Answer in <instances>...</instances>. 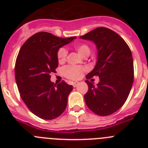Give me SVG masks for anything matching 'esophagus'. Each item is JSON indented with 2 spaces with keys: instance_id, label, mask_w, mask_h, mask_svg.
Here are the masks:
<instances>
[{
  "instance_id": "obj_1",
  "label": "esophagus",
  "mask_w": 148,
  "mask_h": 148,
  "mask_svg": "<svg viewBox=\"0 0 148 148\" xmlns=\"http://www.w3.org/2000/svg\"><path fill=\"white\" fill-rule=\"evenodd\" d=\"M78 82H73V87H77V85H78Z\"/></svg>"
}]
</instances>
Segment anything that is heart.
Returning <instances> with one entry per match:
<instances>
[{
  "instance_id": "obj_1",
  "label": "heart",
  "mask_w": 148,
  "mask_h": 148,
  "mask_svg": "<svg viewBox=\"0 0 148 148\" xmlns=\"http://www.w3.org/2000/svg\"><path fill=\"white\" fill-rule=\"evenodd\" d=\"M75 49L82 56H88L90 53V48L87 44H77L74 46ZM67 57V50L65 48L61 47L58 49L57 52V58L59 63H64ZM83 67L77 66H66L63 69V73L66 78L76 80L80 78L83 73Z\"/></svg>"
}]
</instances>
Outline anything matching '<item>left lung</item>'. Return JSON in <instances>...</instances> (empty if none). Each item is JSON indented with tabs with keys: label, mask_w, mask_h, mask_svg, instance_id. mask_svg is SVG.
<instances>
[{
	"label": "left lung",
	"mask_w": 148,
	"mask_h": 148,
	"mask_svg": "<svg viewBox=\"0 0 148 148\" xmlns=\"http://www.w3.org/2000/svg\"><path fill=\"white\" fill-rule=\"evenodd\" d=\"M80 38L91 40L97 48V61L87 79L99 76L95 86L89 81L84 95L86 104L99 116H109L119 110L130 94L133 83V61L125 40L113 30L99 27Z\"/></svg>",
	"instance_id": "8db88e82"
}]
</instances>
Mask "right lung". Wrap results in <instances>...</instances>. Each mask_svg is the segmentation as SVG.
<instances>
[{
    "mask_svg": "<svg viewBox=\"0 0 148 148\" xmlns=\"http://www.w3.org/2000/svg\"><path fill=\"white\" fill-rule=\"evenodd\" d=\"M75 38L38 32L26 40L18 53L15 67L17 86L23 102L39 118L54 119L66 109L73 86L64 81L56 85L50 75L58 67V49Z\"/></svg>",
    "mask_w": 148,
    "mask_h": 148,
    "instance_id": "1",
    "label": "right lung"
}]
</instances>
